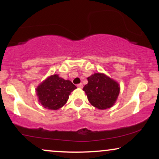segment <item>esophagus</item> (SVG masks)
Returning a JSON list of instances; mask_svg holds the SVG:
<instances>
[{
	"label": "esophagus",
	"mask_w": 159,
	"mask_h": 159,
	"mask_svg": "<svg viewBox=\"0 0 159 159\" xmlns=\"http://www.w3.org/2000/svg\"><path fill=\"white\" fill-rule=\"evenodd\" d=\"M77 87H78V88H82V87H83V84H82L81 83V84H78L77 85Z\"/></svg>",
	"instance_id": "esophagus-1"
}]
</instances>
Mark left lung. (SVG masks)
<instances>
[{
  "mask_svg": "<svg viewBox=\"0 0 159 159\" xmlns=\"http://www.w3.org/2000/svg\"><path fill=\"white\" fill-rule=\"evenodd\" d=\"M83 90L93 106L105 110L114 105L120 94V84L104 73L96 72L87 78Z\"/></svg>",
  "mask_w": 159,
  "mask_h": 159,
  "instance_id": "left-lung-1",
  "label": "left lung"
}]
</instances>
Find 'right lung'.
<instances>
[{
	"mask_svg": "<svg viewBox=\"0 0 159 159\" xmlns=\"http://www.w3.org/2000/svg\"><path fill=\"white\" fill-rule=\"evenodd\" d=\"M77 87L59 75L48 76L36 88L38 101L42 106L52 111L60 109L68 101L69 95Z\"/></svg>",
	"mask_w": 159,
	"mask_h": 159,
	"instance_id": "right-lung-1",
	"label": "right lung"
}]
</instances>
